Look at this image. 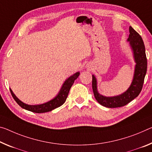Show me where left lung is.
Masks as SVG:
<instances>
[{
    "label": "left lung",
    "instance_id": "left-lung-1",
    "mask_svg": "<svg viewBox=\"0 0 152 152\" xmlns=\"http://www.w3.org/2000/svg\"><path fill=\"white\" fill-rule=\"evenodd\" d=\"M129 32L127 41L129 42L132 50L135 66L133 79L129 88L118 95L113 97L103 96L98 92L97 78L92 75V87L95 97L99 104L106 107L114 108L124 106L139 95L143 87L148 66L145 45L141 36L131 26L129 27Z\"/></svg>",
    "mask_w": 152,
    "mask_h": 152
}]
</instances>
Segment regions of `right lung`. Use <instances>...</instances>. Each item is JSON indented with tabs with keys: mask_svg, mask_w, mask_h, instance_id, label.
I'll return each instance as SVG.
<instances>
[{
	"mask_svg": "<svg viewBox=\"0 0 152 152\" xmlns=\"http://www.w3.org/2000/svg\"><path fill=\"white\" fill-rule=\"evenodd\" d=\"M80 75V72H77L73 75L69 76L67 78L62 85L61 88H60V91L57 95L55 97L52 99L51 100L49 101V102L42 103V104L38 105H28L26 103H23L20 101L19 99L16 97L15 94L13 93V91L10 88V91L12 96L14 99H15L17 103L20 105L23 109L26 110L30 111V112H34V113H45L48 112L50 111H52L53 110L55 109V108L59 107L64 104L66 102L67 95H68L69 89L72 87V85H73L74 81Z\"/></svg>",
	"mask_w": 152,
	"mask_h": 152,
	"instance_id": "right-lung-1",
	"label": "right lung"
}]
</instances>
